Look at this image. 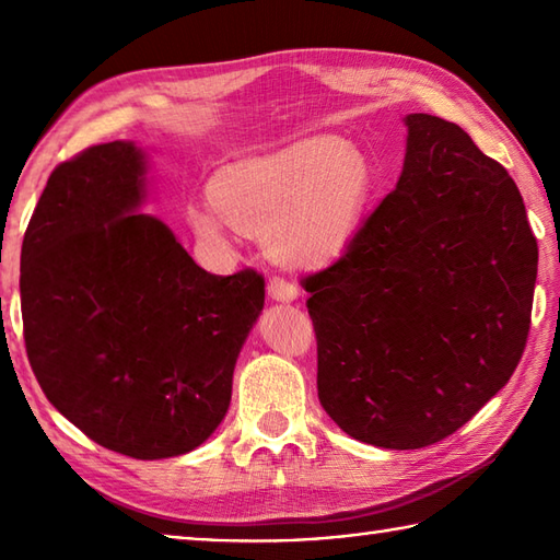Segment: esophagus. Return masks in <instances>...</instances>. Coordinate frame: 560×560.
<instances>
[{
	"label": "esophagus",
	"instance_id": "esophagus-1",
	"mask_svg": "<svg viewBox=\"0 0 560 560\" xmlns=\"http://www.w3.org/2000/svg\"><path fill=\"white\" fill-rule=\"evenodd\" d=\"M267 291L273 301L279 303H291L301 295V289L295 287V283L287 281L283 277H271L269 283H267Z\"/></svg>",
	"mask_w": 560,
	"mask_h": 560
}]
</instances>
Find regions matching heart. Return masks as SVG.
I'll use <instances>...</instances> for the list:
<instances>
[{
	"mask_svg": "<svg viewBox=\"0 0 560 560\" xmlns=\"http://www.w3.org/2000/svg\"><path fill=\"white\" fill-rule=\"evenodd\" d=\"M373 168L331 135L293 141L267 156L229 163L211 183L213 205L187 209L192 233L229 245V229L265 233L281 265L317 269L339 259L359 235L373 197Z\"/></svg>",
	"mask_w": 560,
	"mask_h": 560,
	"instance_id": "1",
	"label": "heart"
}]
</instances>
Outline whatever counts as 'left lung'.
I'll list each match as a JSON object with an SVG mask.
<instances>
[{"mask_svg": "<svg viewBox=\"0 0 560 560\" xmlns=\"http://www.w3.org/2000/svg\"><path fill=\"white\" fill-rule=\"evenodd\" d=\"M397 187L339 261L305 279L317 397L385 450L452 435L525 351L537 237L501 163L443 117L411 113Z\"/></svg>", "mask_w": 560, "mask_h": 560, "instance_id": "1", "label": "left lung"}]
</instances>
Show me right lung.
<instances>
[{"mask_svg":"<svg viewBox=\"0 0 560 560\" xmlns=\"http://www.w3.org/2000/svg\"><path fill=\"white\" fill-rule=\"evenodd\" d=\"M147 173L135 141L57 165L23 235L21 315L52 407L103 447L165 459L199 447L229 411L265 279L197 267L139 211Z\"/></svg>","mask_w":560,"mask_h":560,"instance_id":"add662e5","label":"right lung"}]
</instances>
